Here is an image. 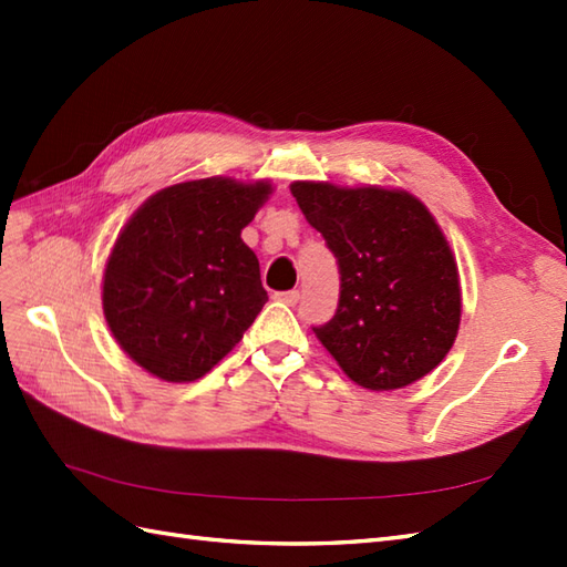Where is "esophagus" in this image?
<instances>
[{"mask_svg": "<svg viewBox=\"0 0 567 567\" xmlns=\"http://www.w3.org/2000/svg\"><path fill=\"white\" fill-rule=\"evenodd\" d=\"M275 299H277V302H285V305H290V307H295V305L299 302V292H297V290L277 292V295H275Z\"/></svg>", "mask_w": 567, "mask_h": 567, "instance_id": "esophagus-1", "label": "esophagus"}]
</instances>
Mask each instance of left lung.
Here are the masks:
<instances>
[{
	"mask_svg": "<svg viewBox=\"0 0 567 567\" xmlns=\"http://www.w3.org/2000/svg\"><path fill=\"white\" fill-rule=\"evenodd\" d=\"M290 189L341 275L339 309L317 339L360 388L400 390L429 375L461 323L457 268L429 209L400 189Z\"/></svg>",
	"mask_w": 567,
	"mask_h": 567,
	"instance_id": "left-lung-1",
	"label": "left lung"
}]
</instances>
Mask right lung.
<instances>
[{
  "mask_svg": "<svg viewBox=\"0 0 567 567\" xmlns=\"http://www.w3.org/2000/svg\"><path fill=\"white\" fill-rule=\"evenodd\" d=\"M268 195V183L192 179L153 195L118 234L104 270V317L151 375L202 378L260 315L268 292L240 228Z\"/></svg>",
  "mask_w": 567,
  "mask_h": 567,
  "instance_id": "right-lung-1",
  "label": "right lung"
}]
</instances>
